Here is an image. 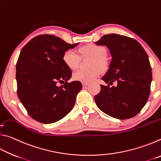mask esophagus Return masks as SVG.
Listing matches in <instances>:
<instances>
[{
	"instance_id": "obj_1",
	"label": "esophagus",
	"mask_w": 161,
	"mask_h": 161,
	"mask_svg": "<svg viewBox=\"0 0 161 161\" xmlns=\"http://www.w3.org/2000/svg\"><path fill=\"white\" fill-rule=\"evenodd\" d=\"M89 84V82H83L82 83V85H83V87H86V86H87Z\"/></svg>"
}]
</instances>
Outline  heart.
Instances as JSON below:
<instances>
[{
    "label": "heart",
    "instance_id": "heart-1",
    "mask_svg": "<svg viewBox=\"0 0 161 161\" xmlns=\"http://www.w3.org/2000/svg\"><path fill=\"white\" fill-rule=\"evenodd\" d=\"M80 52L83 55L93 57L94 59H92L90 64V67L92 68L89 69H77L73 73L72 77L75 81L89 82L95 80L101 74V69H105L106 50L102 46L90 44L80 48ZM62 60L69 69H75L80 64V58L75 50L69 49L64 53Z\"/></svg>",
    "mask_w": 161,
    "mask_h": 161
}]
</instances>
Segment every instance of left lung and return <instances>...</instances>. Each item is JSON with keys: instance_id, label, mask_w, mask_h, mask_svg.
I'll return each mask as SVG.
<instances>
[{"instance_id": "1", "label": "left lung", "mask_w": 161, "mask_h": 161, "mask_svg": "<svg viewBox=\"0 0 161 161\" xmlns=\"http://www.w3.org/2000/svg\"><path fill=\"white\" fill-rule=\"evenodd\" d=\"M107 46L112 58L102 80L116 87L101 84L94 97L101 111L113 118L128 119L140 112L148 101L152 81L148 56L142 46L132 38L118 34L105 35L95 42Z\"/></svg>"}]
</instances>
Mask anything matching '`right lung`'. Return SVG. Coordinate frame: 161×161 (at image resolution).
Returning a JSON list of instances; mask_svg holds the SVG:
<instances>
[{"label":"right lung","instance_id":"obj_1","mask_svg":"<svg viewBox=\"0 0 161 161\" xmlns=\"http://www.w3.org/2000/svg\"><path fill=\"white\" fill-rule=\"evenodd\" d=\"M68 44L58 37L41 35L22 49L16 64L18 96L32 119L52 124L67 116L74 107L82 85L67 82L72 70L62 60L64 53L78 45ZM58 82L65 84L58 87Z\"/></svg>","mask_w":161,"mask_h":161}]
</instances>
